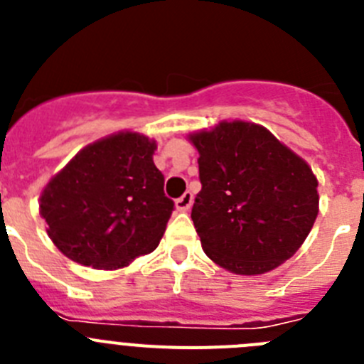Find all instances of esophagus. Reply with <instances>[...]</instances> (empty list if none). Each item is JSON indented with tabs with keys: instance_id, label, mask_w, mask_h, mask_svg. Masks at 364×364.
<instances>
[{
	"instance_id": "1",
	"label": "esophagus",
	"mask_w": 364,
	"mask_h": 364,
	"mask_svg": "<svg viewBox=\"0 0 364 364\" xmlns=\"http://www.w3.org/2000/svg\"><path fill=\"white\" fill-rule=\"evenodd\" d=\"M193 204V193L186 191L180 198H176V210L178 211H188Z\"/></svg>"
}]
</instances>
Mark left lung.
I'll list each match as a JSON object with an SVG mask.
<instances>
[{"label": "left lung", "instance_id": "left-lung-1", "mask_svg": "<svg viewBox=\"0 0 364 364\" xmlns=\"http://www.w3.org/2000/svg\"><path fill=\"white\" fill-rule=\"evenodd\" d=\"M202 189L191 210L202 250L218 266L259 275L290 259L319 211L310 166L269 131L222 122L191 136Z\"/></svg>", "mask_w": 364, "mask_h": 364}]
</instances>
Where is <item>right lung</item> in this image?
Segmentation results:
<instances>
[{
	"label": "right lung",
	"instance_id": "obj_1",
	"mask_svg": "<svg viewBox=\"0 0 364 364\" xmlns=\"http://www.w3.org/2000/svg\"><path fill=\"white\" fill-rule=\"evenodd\" d=\"M154 147L136 133L114 134L80 151L50 180L40 213L63 255L114 269L159 246L175 202L164 193Z\"/></svg>",
	"mask_w": 364,
	"mask_h": 364
}]
</instances>
